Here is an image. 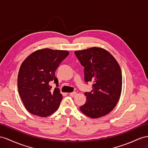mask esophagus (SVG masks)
<instances>
[{
  "mask_svg": "<svg viewBox=\"0 0 148 148\" xmlns=\"http://www.w3.org/2000/svg\"><path fill=\"white\" fill-rule=\"evenodd\" d=\"M69 95H70L71 97H74V96H75L77 95V92H71V93L69 94Z\"/></svg>",
  "mask_w": 148,
  "mask_h": 148,
  "instance_id": "34e87169",
  "label": "esophagus"
}]
</instances>
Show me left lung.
Listing matches in <instances>:
<instances>
[{
  "label": "left lung",
  "mask_w": 148,
  "mask_h": 148,
  "mask_svg": "<svg viewBox=\"0 0 148 148\" xmlns=\"http://www.w3.org/2000/svg\"><path fill=\"white\" fill-rule=\"evenodd\" d=\"M84 67V81L93 83L84 93L86 103L80 107L85 115L99 118L108 114L119 101L122 90V73L116 59L104 49L90 47L74 52Z\"/></svg>",
  "instance_id": "1"
}]
</instances>
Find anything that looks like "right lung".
<instances>
[{
  "mask_svg": "<svg viewBox=\"0 0 148 148\" xmlns=\"http://www.w3.org/2000/svg\"><path fill=\"white\" fill-rule=\"evenodd\" d=\"M67 51L45 48L32 52L20 67L17 88L26 109L34 115L46 117L59 107L62 95L59 88L51 89V82L58 86L55 72L69 55Z\"/></svg>",
  "mask_w": 148,
  "mask_h": 148,
  "instance_id": "right-lung-1",
  "label": "right lung"
}]
</instances>
